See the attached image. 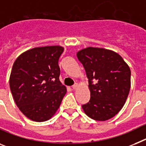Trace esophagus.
Masks as SVG:
<instances>
[{"label": "esophagus", "mask_w": 146, "mask_h": 146, "mask_svg": "<svg viewBox=\"0 0 146 146\" xmlns=\"http://www.w3.org/2000/svg\"><path fill=\"white\" fill-rule=\"evenodd\" d=\"M72 88H73V90H76V89H77V88H78V84H76V83L74 85H73V87H72Z\"/></svg>", "instance_id": "esophagus-1"}]
</instances>
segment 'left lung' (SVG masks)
<instances>
[{"label": "left lung", "instance_id": "left-lung-1", "mask_svg": "<svg viewBox=\"0 0 146 146\" xmlns=\"http://www.w3.org/2000/svg\"><path fill=\"white\" fill-rule=\"evenodd\" d=\"M86 72L90 101L82 105L85 114L94 120L105 121L124 106L131 88V70L114 51L87 47L77 52Z\"/></svg>", "mask_w": 146, "mask_h": 146}]
</instances>
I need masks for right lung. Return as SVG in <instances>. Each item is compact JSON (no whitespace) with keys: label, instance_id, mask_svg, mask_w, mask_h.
Wrapping results in <instances>:
<instances>
[{"label":"right lung","instance_id":"right-lung-1","mask_svg":"<svg viewBox=\"0 0 146 146\" xmlns=\"http://www.w3.org/2000/svg\"><path fill=\"white\" fill-rule=\"evenodd\" d=\"M61 46L27 50L16 58L9 77V87L16 105L35 122L48 120L56 113L67 93L59 80Z\"/></svg>","mask_w":146,"mask_h":146}]
</instances>
